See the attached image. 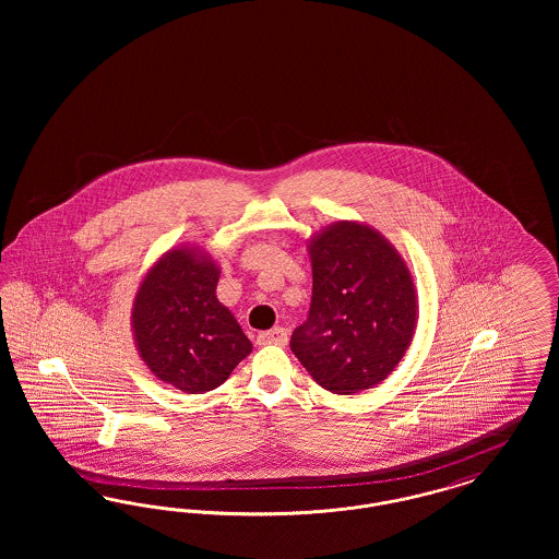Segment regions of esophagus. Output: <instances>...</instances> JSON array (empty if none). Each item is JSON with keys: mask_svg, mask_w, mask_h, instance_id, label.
<instances>
[{"mask_svg": "<svg viewBox=\"0 0 559 559\" xmlns=\"http://www.w3.org/2000/svg\"><path fill=\"white\" fill-rule=\"evenodd\" d=\"M260 346H285L287 344V329L274 326L270 331H264L258 335Z\"/></svg>", "mask_w": 559, "mask_h": 559, "instance_id": "esophagus-1", "label": "esophagus"}]
</instances>
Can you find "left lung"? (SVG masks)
<instances>
[{
    "label": "left lung",
    "instance_id": "obj_1",
    "mask_svg": "<svg viewBox=\"0 0 559 559\" xmlns=\"http://www.w3.org/2000/svg\"><path fill=\"white\" fill-rule=\"evenodd\" d=\"M310 317L293 354L333 394H358L399 367L415 337L419 297L399 249L369 224L340 219L308 239Z\"/></svg>",
    "mask_w": 559,
    "mask_h": 559
}]
</instances>
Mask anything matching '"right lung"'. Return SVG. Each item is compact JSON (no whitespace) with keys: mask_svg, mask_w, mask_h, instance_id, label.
Here are the masks:
<instances>
[{"mask_svg":"<svg viewBox=\"0 0 559 559\" xmlns=\"http://www.w3.org/2000/svg\"><path fill=\"white\" fill-rule=\"evenodd\" d=\"M219 264L201 247L167 249L146 270L132 304L133 344L159 381L187 394L222 385L251 342L217 299Z\"/></svg>","mask_w":559,"mask_h":559,"instance_id":"right-lung-1","label":"right lung"}]
</instances>
